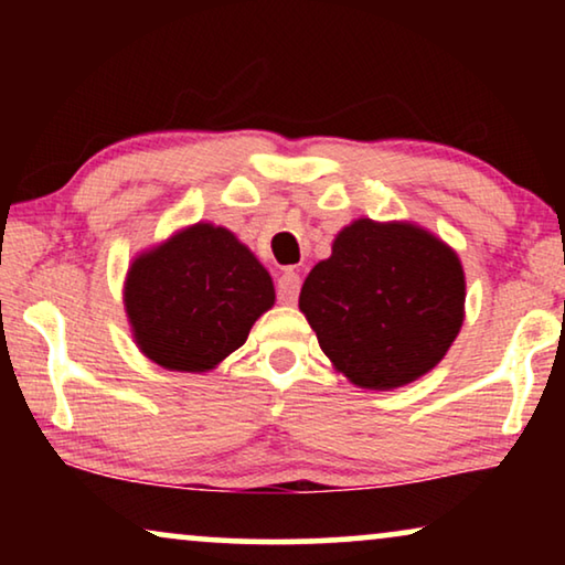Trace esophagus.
Listing matches in <instances>:
<instances>
[{
  "label": "esophagus",
  "mask_w": 565,
  "mask_h": 565,
  "mask_svg": "<svg viewBox=\"0 0 565 565\" xmlns=\"http://www.w3.org/2000/svg\"><path fill=\"white\" fill-rule=\"evenodd\" d=\"M298 292H300V275L296 269H285V273L277 277V300L292 306L298 300Z\"/></svg>",
  "instance_id": "obj_1"
}]
</instances>
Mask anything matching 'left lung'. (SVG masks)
I'll list each match as a JSON object with an SVG mask.
<instances>
[{
	"label": "left lung",
	"instance_id": "1",
	"mask_svg": "<svg viewBox=\"0 0 565 565\" xmlns=\"http://www.w3.org/2000/svg\"><path fill=\"white\" fill-rule=\"evenodd\" d=\"M458 254L412 223L354 221L300 290L323 354L354 385L398 388L429 373L462 327Z\"/></svg>",
	"mask_w": 565,
	"mask_h": 565
}]
</instances>
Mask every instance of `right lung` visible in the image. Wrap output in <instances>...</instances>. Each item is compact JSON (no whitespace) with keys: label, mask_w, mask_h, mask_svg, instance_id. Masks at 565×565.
Returning <instances> with one entry per match:
<instances>
[{"label":"right lung","mask_w":565,"mask_h":565,"mask_svg":"<svg viewBox=\"0 0 565 565\" xmlns=\"http://www.w3.org/2000/svg\"><path fill=\"white\" fill-rule=\"evenodd\" d=\"M275 303L273 277L226 228L198 223L128 269L136 344L167 370L205 373L238 350Z\"/></svg>","instance_id":"1"}]
</instances>
